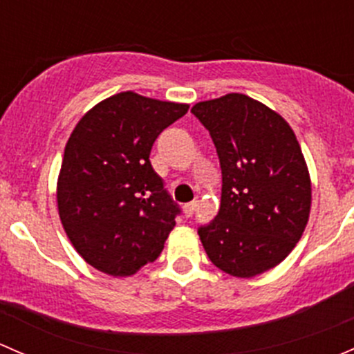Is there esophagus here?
<instances>
[{
	"mask_svg": "<svg viewBox=\"0 0 354 354\" xmlns=\"http://www.w3.org/2000/svg\"><path fill=\"white\" fill-rule=\"evenodd\" d=\"M196 206H198V203H196V201H192V203H187V204H185V206H184V214H185V218H191L192 214H194Z\"/></svg>",
	"mask_w": 354,
	"mask_h": 354,
	"instance_id": "esophagus-1",
	"label": "esophagus"
}]
</instances>
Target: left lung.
<instances>
[{"instance_id": "left-lung-1", "label": "left lung", "mask_w": 354, "mask_h": 354, "mask_svg": "<svg viewBox=\"0 0 354 354\" xmlns=\"http://www.w3.org/2000/svg\"><path fill=\"white\" fill-rule=\"evenodd\" d=\"M209 131L221 167V204L198 228L218 269L254 278L293 250L308 221L312 185L304 153L285 119L261 102L228 95L191 109Z\"/></svg>"}]
</instances>
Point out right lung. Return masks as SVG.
I'll list each match as a JSON object with an SVG mask.
<instances>
[{
	"label": "right lung",
	"mask_w": 354,
	"mask_h": 354,
	"mask_svg": "<svg viewBox=\"0 0 354 354\" xmlns=\"http://www.w3.org/2000/svg\"><path fill=\"white\" fill-rule=\"evenodd\" d=\"M187 104L122 92L90 109L69 136L57 178V209L73 247L111 276L153 262L180 207L153 170L158 134Z\"/></svg>",
	"instance_id": "1"
}]
</instances>
